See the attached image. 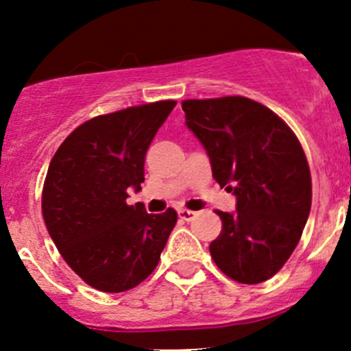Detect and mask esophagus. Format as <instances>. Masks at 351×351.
I'll list each match as a JSON object with an SVG mask.
<instances>
[{"mask_svg":"<svg viewBox=\"0 0 351 351\" xmlns=\"http://www.w3.org/2000/svg\"><path fill=\"white\" fill-rule=\"evenodd\" d=\"M195 215H197V212L189 210V208H180V210H178V217L182 219V221H186V222L192 221V219L195 217Z\"/></svg>","mask_w":351,"mask_h":351,"instance_id":"1","label":"esophagus"}]
</instances>
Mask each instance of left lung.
<instances>
[{
    "mask_svg": "<svg viewBox=\"0 0 351 351\" xmlns=\"http://www.w3.org/2000/svg\"><path fill=\"white\" fill-rule=\"evenodd\" d=\"M182 108L215 182L238 197L236 214L215 210L222 231L208 246L212 260L234 282L261 284L293 253L311 212L302 146L277 113L246 97L183 100Z\"/></svg>",
    "mask_w": 351,
    "mask_h": 351,
    "instance_id": "8db88e82",
    "label": "left lung"
}]
</instances>
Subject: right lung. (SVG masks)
Returning a JSON list of instances; mask_svg holds the SVG:
<instances>
[{
    "mask_svg": "<svg viewBox=\"0 0 351 351\" xmlns=\"http://www.w3.org/2000/svg\"><path fill=\"white\" fill-rule=\"evenodd\" d=\"M175 100L137 105L77 125L59 146L42 189V215L71 270L101 292L146 280L178 221L175 208L147 214L127 204L141 190L144 159Z\"/></svg>",
    "mask_w": 351,
    "mask_h": 351,
    "instance_id": "1",
    "label": "right lung"
}]
</instances>
